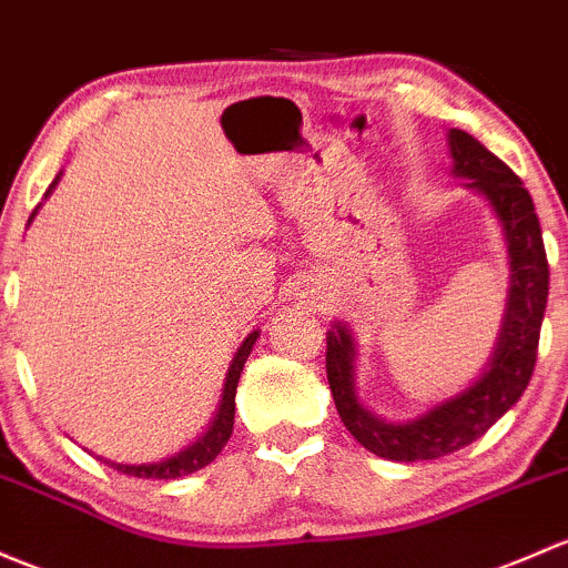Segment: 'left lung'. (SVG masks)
<instances>
[{
	"label": "left lung",
	"mask_w": 568,
	"mask_h": 568,
	"mask_svg": "<svg viewBox=\"0 0 568 568\" xmlns=\"http://www.w3.org/2000/svg\"><path fill=\"white\" fill-rule=\"evenodd\" d=\"M449 143L455 174L468 176L470 187L487 195L509 242V307L489 369L481 375L479 384L433 408L422 419L408 425H386L364 410L354 394L351 334L345 332V326H334L326 334V378L339 419L364 449L397 463L438 459L474 444L523 397L536 367L539 332L545 321L547 291H550V264L541 242L539 217L523 179L465 130H452Z\"/></svg>",
	"instance_id": "8db88e82"
}]
</instances>
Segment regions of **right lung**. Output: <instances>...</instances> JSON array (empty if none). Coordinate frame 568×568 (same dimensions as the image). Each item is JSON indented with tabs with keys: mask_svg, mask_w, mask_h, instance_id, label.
Masks as SVG:
<instances>
[{
	"mask_svg": "<svg viewBox=\"0 0 568 568\" xmlns=\"http://www.w3.org/2000/svg\"><path fill=\"white\" fill-rule=\"evenodd\" d=\"M57 184V179H53ZM51 184V187H53ZM48 187V193H51ZM255 339H258V332L250 334L247 339L242 343L239 354L234 356V364L229 369V378H225V389H223V405H220L217 416H214L212 427L195 440L193 446H187L184 452L179 455L163 459V463H152V465H122V463H111V468H116L119 474H128V476H139V479H179V476H187L201 470L204 465L212 463L214 457L223 452V446L229 444L231 433H234V410H236V384H239V375H242L244 362H247L250 351H253Z\"/></svg>",
	"mask_w": 568,
	"mask_h": 568,
	"instance_id": "add662e5",
	"label": "right lung"
}]
</instances>
